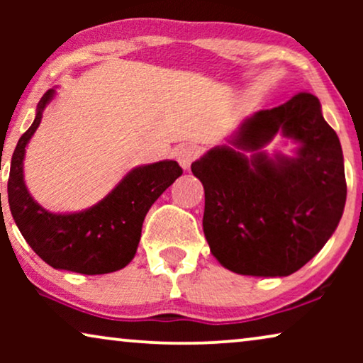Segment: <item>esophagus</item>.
Segmentation results:
<instances>
[{
	"instance_id": "esophagus-1",
	"label": "esophagus",
	"mask_w": 363,
	"mask_h": 363,
	"mask_svg": "<svg viewBox=\"0 0 363 363\" xmlns=\"http://www.w3.org/2000/svg\"><path fill=\"white\" fill-rule=\"evenodd\" d=\"M196 157H198V148L193 147V145L182 147L180 150H178V153H177V160H178V163H180L183 168H185V170H188V168H190L191 163L196 160Z\"/></svg>"
}]
</instances>
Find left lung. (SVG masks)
Segmentation results:
<instances>
[{
  "label": "left lung",
  "instance_id": "8db88e82",
  "mask_svg": "<svg viewBox=\"0 0 363 363\" xmlns=\"http://www.w3.org/2000/svg\"><path fill=\"white\" fill-rule=\"evenodd\" d=\"M301 143L296 158H251L216 147L191 163L205 188L203 231L213 256L245 276H289L319 252L339 225L347 198L344 157L319 99L299 92L259 111L233 143L259 150L277 132Z\"/></svg>",
  "mask_w": 363,
  "mask_h": 363
}]
</instances>
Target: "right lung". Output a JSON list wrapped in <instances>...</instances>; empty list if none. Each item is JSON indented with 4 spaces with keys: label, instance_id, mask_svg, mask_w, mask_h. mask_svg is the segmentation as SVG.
<instances>
[{
    "label": "right lung",
    "instance_id": "1",
    "mask_svg": "<svg viewBox=\"0 0 363 363\" xmlns=\"http://www.w3.org/2000/svg\"><path fill=\"white\" fill-rule=\"evenodd\" d=\"M52 94V89L44 94L33 125L14 148L8 178L9 210L28 245L54 269L87 276L118 271L135 256L147 211L183 170L175 160L138 167L86 211L72 215L46 211L24 186L23 158Z\"/></svg>",
    "mask_w": 363,
    "mask_h": 363
}]
</instances>
